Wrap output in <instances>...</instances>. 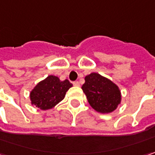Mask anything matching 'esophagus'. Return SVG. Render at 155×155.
Wrapping results in <instances>:
<instances>
[{
	"mask_svg": "<svg viewBox=\"0 0 155 155\" xmlns=\"http://www.w3.org/2000/svg\"><path fill=\"white\" fill-rule=\"evenodd\" d=\"M73 85H74V87H80V83H79L78 81H74V82H73Z\"/></svg>",
	"mask_w": 155,
	"mask_h": 155,
	"instance_id": "1",
	"label": "esophagus"
}]
</instances>
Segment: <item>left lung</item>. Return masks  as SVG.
Segmentation results:
<instances>
[{
  "label": "left lung",
  "mask_w": 155,
  "mask_h": 155,
  "mask_svg": "<svg viewBox=\"0 0 155 155\" xmlns=\"http://www.w3.org/2000/svg\"><path fill=\"white\" fill-rule=\"evenodd\" d=\"M81 88L89 105L98 113H112L121 102V93L119 87L98 73H91L87 75Z\"/></svg>",
  "instance_id": "left-lung-1"
}]
</instances>
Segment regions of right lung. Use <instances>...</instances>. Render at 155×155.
<instances>
[{
    "label": "right lung",
    "mask_w": 155,
    "mask_h": 155,
    "mask_svg": "<svg viewBox=\"0 0 155 155\" xmlns=\"http://www.w3.org/2000/svg\"><path fill=\"white\" fill-rule=\"evenodd\" d=\"M72 87L68 80L61 81L57 76L48 75L31 90V104L41 110L51 109L64 99L66 93Z\"/></svg>",
    "instance_id": "1"
}]
</instances>
